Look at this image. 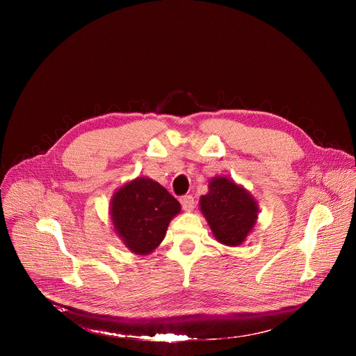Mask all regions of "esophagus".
<instances>
[{"label":"esophagus","mask_w":356,"mask_h":356,"mask_svg":"<svg viewBox=\"0 0 356 356\" xmlns=\"http://www.w3.org/2000/svg\"><path fill=\"white\" fill-rule=\"evenodd\" d=\"M180 204L184 211H191L194 209V198L193 195H183L180 197Z\"/></svg>","instance_id":"esophagus-1"}]
</instances>
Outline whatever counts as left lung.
<instances>
[{"mask_svg":"<svg viewBox=\"0 0 356 356\" xmlns=\"http://www.w3.org/2000/svg\"><path fill=\"white\" fill-rule=\"evenodd\" d=\"M198 204L214 238L227 246L243 243L258 222L255 197L227 176L209 180V193L200 197Z\"/></svg>","mask_w":356,"mask_h":356,"instance_id":"left-lung-1","label":"left lung"}]
</instances>
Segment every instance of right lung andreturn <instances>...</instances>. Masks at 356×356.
Returning a JSON list of instances; mask_svg holds the SVG:
<instances>
[{
  "label": "right lung",
  "mask_w": 356,
  "mask_h": 356,
  "mask_svg": "<svg viewBox=\"0 0 356 356\" xmlns=\"http://www.w3.org/2000/svg\"><path fill=\"white\" fill-rule=\"evenodd\" d=\"M180 202L158 181L146 176L127 181L110 200L114 232L135 255H149L163 241Z\"/></svg>",
  "instance_id": "add662e5"
}]
</instances>
